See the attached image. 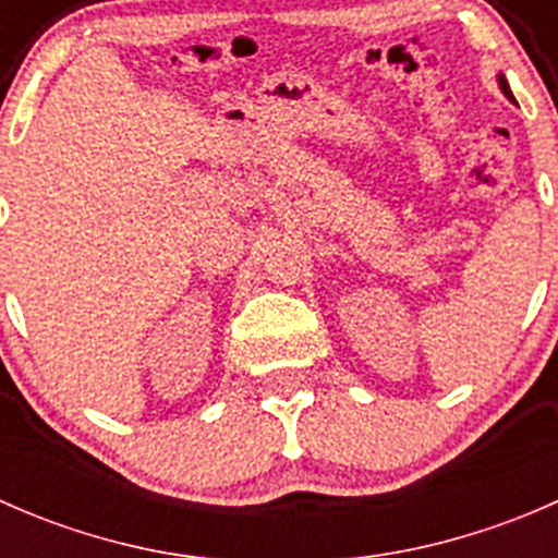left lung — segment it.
Instances as JSON below:
<instances>
[{"mask_svg":"<svg viewBox=\"0 0 558 558\" xmlns=\"http://www.w3.org/2000/svg\"><path fill=\"white\" fill-rule=\"evenodd\" d=\"M499 88H502V94L510 99V102H515L513 92H510V86H508V81H505V75H499Z\"/></svg>","mask_w":558,"mask_h":558,"instance_id":"1","label":"left lung"}]
</instances>
